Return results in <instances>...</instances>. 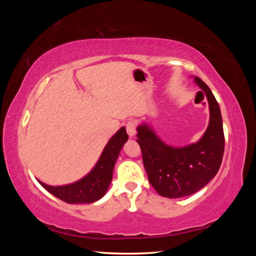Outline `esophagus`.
Segmentation results:
<instances>
[{
  "instance_id": "1",
  "label": "esophagus",
  "mask_w": 256,
  "mask_h": 256,
  "mask_svg": "<svg viewBox=\"0 0 256 256\" xmlns=\"http://www.w3.org/2000/svg\"><path fill=\"white\" fill-rule=\"evenodd\" d=\"M126 130L128 136L130 138H134L136 136V122L134 120H129L126 124Z\"/></svg>"
}]
</instances>
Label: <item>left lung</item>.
<instances>
[{
  "label": "left lung",
  "mask_w": 256,
  "mask_h": 256,
  "mask_svg": "<svg viewBox=\"0 0 256 256\" xmlns=\"http://www.w3.org/2000/svg\"><path fill=\"white\" fill-rule=\"evenodd\" d=\"M194 82L209 104V124L196 143L175 147L164 143L146 122L136 127L143 164L152 184L161 196L178 198L193 194L218 173L224 152V132L220 106L207 85L198 76Z\"/></svg>",
  "instance_id": "1"
}]
</instances>
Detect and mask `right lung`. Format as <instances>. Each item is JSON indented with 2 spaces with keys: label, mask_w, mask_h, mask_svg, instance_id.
Wrapping results in <instances>:
<instances>
[{
  "label": "right lung",
  "mask_w": 256,
  "mask_h": 256,
  "mask_svg": "<svg viewBox=\"0 0 256 256\" xmlns=\"http://www.w3.org/2000/svg\"><path fill=\"white\" fill-rule=\"evenodd\" d=\"M128 140L126 128L122 127L104 146L95 166L81 180L63 186H50L37 180L42 187L68 204H90L102 198L112 182L115 162Z\"/></svg>",
  "instance_id": "add662e5"
}]
</instances>
